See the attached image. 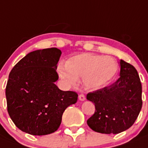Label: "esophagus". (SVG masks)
<instances>
[{
    "instance_id": "obj_1",
    "label": "esophagus",
    "mask_w": 148,
    "mask_h": 148,
    "mask_svg": "<svg viewBox=\"0 0 148 148\" xmlns=\"http://www.w3.org/2000/svg\"><path fill=\"white\" fill-rule=\"evenodd\" d=\"M78 98H79V99L81 101H84L86 99V97H85V96H84V94H80L79 96H78Z\"/></svg>"
}]
</instances>
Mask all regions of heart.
I'll return each mask as SVG.
<instances>
[{"label": "heart", "instance_id": "heart-1", "mask_svg": "<svg viewBox=\"0 0 148 148\" xmlns=\"http://www.w3.org/2000/svg\"><path fill=\"white\" fill-rule=\"evenodd\" d=\"M65 67H59L60 76L70 86H75L78 78H82L86 88L95 90L109 82L117 73L118 64L110 57L82 54L72 57Z\"/></svg>", "mask_w": 148, "mask_h": 148}]
</instances>
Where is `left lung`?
<instances>
[{
	"label": "left lung",
	"instance_id": "1",
	"mask_svg": "<svg viewBox=\"0 0 148 148\" xmlns=\"http://www.w3.org/2000/svg\"><path fill=\"white\" fill-rule=\"evenodd\" d=\"M120 78L108 86L88 93L86 99L95 105L87 120L93 131L119 134L129 129L138 117L143 105L142 84L133 65L121 60Z\"/></svg>",
	"mask_w": 148,
	"mask_h": 148
}]
</instances>
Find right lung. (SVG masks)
Instances as JSON below:
<instances>
[{"label":"right lung","mask_w":148,"mask_h":148,"mask_svg":"<svg viewBox=\"0 0 148 148\" xmlns=\"http://www.w3.org/2000/svg\"><path fill=\"white\" fill-rule=\"evenodd\" d=\"M61 54L57 48L34 51L10 72L5 87L7 110L22 132L37 136L56 132L66 108L77 102L76 92L62 91L54 84Z\"/></svg>","instance_id":"1"}]
</instances>
